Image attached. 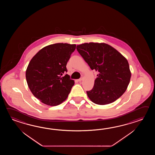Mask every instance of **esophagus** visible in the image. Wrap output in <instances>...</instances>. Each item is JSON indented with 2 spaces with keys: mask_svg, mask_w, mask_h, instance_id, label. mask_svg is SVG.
<instances>
[{
  "mask_svg": "<svg viewBox=\"0 0 155 155\" xmlns=\"http://www.w3.org/2000/svg\"><path fill=\"white\" fill-rule=\"evenodd\" d=\"M82 80V78H80V79H78V81H79V82H80V81H81Z\"/></svg>",
  "mask_w": 155,
  "mask_h": 155,
  "instance_id": "obj_1",
  "label": "esophagus"
}]
</instances>
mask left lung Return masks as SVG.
I'll return each mask as SVG.
<instances>
[{
  "label": "left lung",
  "mask_w": 155,
  "mask_h": 155,
  "mask_svg": "<svg viewBox=\"0 0 155 155\" xmlns=\"http://www.w3.org/2000/svg\"><path fill=\"white\" fill-rule=\"evenodd\" d=\"M76 49L91 70L98 71L93 88L86 91L89 99L96 104L106 105L121 96L131 75L125 58L104 43H84Z\"/></svg>",
  "instance_id": "left-lung-1"
}]
</instances>
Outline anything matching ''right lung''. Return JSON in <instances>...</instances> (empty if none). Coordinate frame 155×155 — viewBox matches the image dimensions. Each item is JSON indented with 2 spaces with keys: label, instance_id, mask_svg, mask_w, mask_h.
<instances>
[{
  "label": "right lung",
  "instance_id": "right-lung-1",
  "mask_svg": "<svg viewBox=\"0 0 155 155\" xmlns=\"http://www.w3.org/2000/svg\"><path fill=\"white\" fill-rule=\"evenodd\" d=\"M75 44L57 43L43 48L30 60L26 71L28 85L34 96L44 104L56 106L66 100L74 81L66 64Z\"/></svg>",
  "mask_w": 155,
  "mask_h": 155
}]
</instances>
